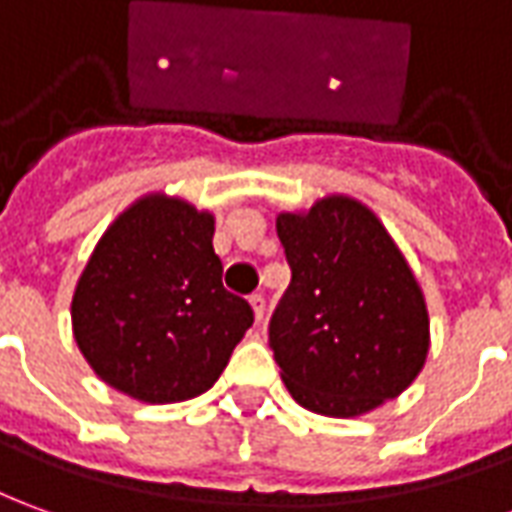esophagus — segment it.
<instances>
[{"label":"esophagus","mask_w":512,"mask_h":512,"mask_svg":"<svg viewBox=\"0 0 512 512\" xmlns=\"http://www.w3.org/2000/svg\"><path fill=\"white\" fill-rule=\"evenodd\" d=\"M250 306H253V315H256V323H262V320H264V309H267V303H264L262 292H253V295H250Z\"/></svg>","instance_id":"esophagus-1"}]
</instances>
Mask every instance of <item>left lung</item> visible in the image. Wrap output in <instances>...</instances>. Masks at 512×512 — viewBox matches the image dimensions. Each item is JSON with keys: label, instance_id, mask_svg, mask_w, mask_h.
Masks as SVG:
<instances>
[{"label": "left lung", "instance_id": "obj_1", "mask_svg": "<svg viewBox=\"0 0 512 512\" xmlns=\"http://www.w3.org/2000/svg\"><path fill=\"white\" fill-rule=\"evenodd\" d=\"M276 231L292 281L270 317V348L290 396L329 418L401 396L429 354V315L379 217L329 195L278 214Z\"/></svg>", "mask_w": 512, "mask_h": 512}]
</instances>
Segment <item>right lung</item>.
Returning <instances> with one entry per match:
<instances>
[{
  "instance_id": "right-lung-1",
  "label": "right lung",
  "mask_w": 512,
  "mask_h": 512,
  "mask_svg": "<svg viewBox=\"0 0 512 512\" xmlns=\"http://www.w3.org/2000/svg\"><path fill=\"white\" fill-rule=\"evenodd\" d=\"M211 236L209 211L167 195H144L108 225L72 298L74 343L102 382L175 404L220 379L253 309L222 287Z\"/></svg>"
}]
</instances>
